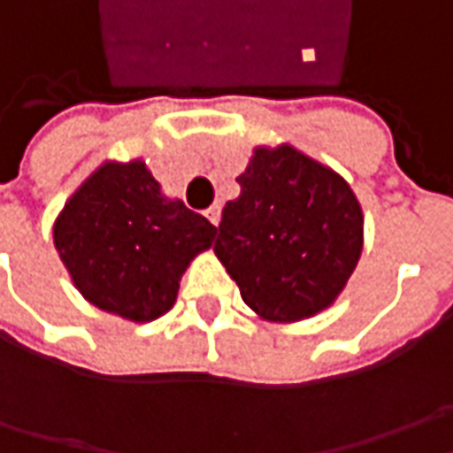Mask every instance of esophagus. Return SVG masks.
<instances>
[{"label": "esophagus", "instance_id": "esophagus-1", "mask_svg": "<svg viewBox=\"0 0 453 453\" xmlns=\"http://www.w3.org/2000/svg\"><path fill=\"white\" fill-rule=\"evenodd\" d=\"M206 219L217 226L219 221H221V206H219V203H211V206L206 209Z\"/></svg>", "mask_w": 453, "mask_h": 453}]
</instances>
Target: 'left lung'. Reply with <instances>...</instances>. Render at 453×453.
I'll return each instance as SVG.
<instances>
[{"instance_id": "1", "label": "left lung", "mask_w": 453, "mask_h": 453, "mask_svg": "<svg viewBox=\"0 0 453 453\" xmlns=\"http://www.w3.org/2000/svg\"><path fill=\"white\" fill-rule=\"evenodd\" d=\"M214 244L259 318L297 322L338 300L363 252V209L333 168L282 146H259L236 179Z\"/></svg>"}]
</instances>
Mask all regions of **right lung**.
Returning <instances> with one entry per match:
<instances>
[{"label":"right lung","mask_w":453,"mask_h":453,"mask_svg":"<svg viewBox=\"0 0 453 453\" xmlns=\"http://www.w3.org/2000/svg\"><path fill=\"white\" fill-rule=\"evenodd\" d=\"M52 236L88 303L150 322L173 307L181 274L211 247L217 226L165 199L143 161H105L67 199Z\"/></svg>","instance_id":"add662e5"}]
</instances>
